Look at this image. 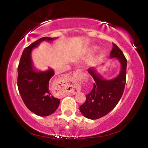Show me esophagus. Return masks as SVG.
I'll use <instances>...</instances> for the list:
<instances>
[{"label": "esophagus", "mask_w": 148, "mask_h": 148, "mask_svg": "<svg viewBox=\"0 0 148 148\" xmlns=\"http://www.w3.org/2000/svg\"><path fill=\"white\" fill-rule=\"evenodd\" d=\"M80 72H81V71H80V70H77L76 73H75L74 75H76H76H77V74H79ZM74 88L75 90H76V91H79V90L80 89V86H79V85L76 84V85H74Z\"/></svg>", "instance_id": "1"}]
</instances>
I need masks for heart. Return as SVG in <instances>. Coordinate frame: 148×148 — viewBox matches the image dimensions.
<instances>
[{"label":"heart","mask_w":148,"mask_h":148,"mask_svg":"<svg viewBox=\"0 0 148 148\" xmlns=\"http://www.w3.org/2000/svg\"><path fill=\"white\" fill-rule=\"evenodd\" d=\"M97 49V47H92V48L90 49V50H91V51H95V50H96Z\"/></svg>","instance_id":"heart-1"}]
</instances>
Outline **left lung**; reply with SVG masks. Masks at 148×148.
<instances>
[{"label": "left lung", "mask_w": 148, "mask_h": 148, "mask_svg": "<svg viewBox=\"0 0 148 148\" xmlns=\"http://www.w3.org/2000/svg\"><path fill=\"white\" fill-rule=\"evenodd\" d=\"M110 58H116L121 64L119 74L115 78L106 79L97 72L94 67L88 69V72L95 80L93 88L86 95V101L79 106L84 117L97 119L106 116L118 103L123 93L126 82L127 59L121 49L113 44Z\"/></svg>", "instance_id": "left-lung-1"}]
</instances>
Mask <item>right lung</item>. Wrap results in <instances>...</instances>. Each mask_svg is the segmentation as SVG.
I'll list each match as a JSON object with an SVG mask.
<instances>
[{
	"label": "right lung",
	"instance_id": "add662e5",
	"mask_svg": "<svg viewBox=\"0 0 148 148\" xmlns=\"http://www.w3.org/2000/svg\"><path fill=\"white\" fill-rule=\"evenodd\" d=\"M57 38L43 37L25 48L17 68V87L22 99L30 111L39 116H47L56 112L60 100L49 91V82L54 75L53 70L37 71L32 64V49L43 41L51 42Z\"/></svg>",
	"mask_w": 148,
	"mask_h": 148
}]
</instances>
